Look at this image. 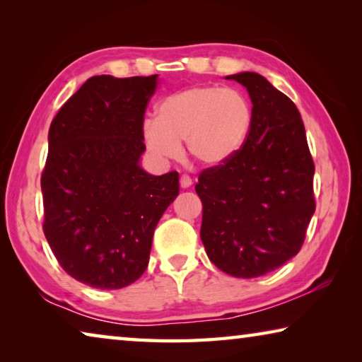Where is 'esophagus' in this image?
<instances>
[{"label": "esophagus", "mask_w": 362, "mask_h": 362, "mask_svg": "<svg viewBox=\"0 0 362 362\" xmlns=\"http://www.w3.org/2000/svg\"><path fill=\"white\" fill-rule=\"evenodd\" d=\"M192 177H189L188 174H183L182 177H180V187L182 188H189L192 187Z\"/></svg>", "instance_id": "34e87169"}]
</instances>
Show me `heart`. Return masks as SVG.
<instances>
[{
	"instance_id": "heart-1",
	"label": "heart",
	"mask_w": 362,
	"mask_h": 362,
	"mask_svg": "<svg viewBox=\"0 0 362 362\" xmlns=\"http://www.w3.org/2000/svg\"><path fill=\"white\" fill-rule=\"evenodd\" d=\"M250 127L252 107L240 90L194 86L159 103L156 121H145L144 140L158 158H175L185 142L196 163L218 166L243 148Z\"/></svg>"
}]
</instances>
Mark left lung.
Here are the masks:
<instances>
[{"label": "left lung", "instance_id": "1", "mask_svg": "<svg viewBox=\"0 0 362 362\" xmlns=\"http://www.w3.org/2000/svg\"><path fill=\"white\" fill-rule=\"evenodd\" d=\"M252 100V127L243 148L199 174L201 240L218 269L236 278L263 276L302 249L316 209L315 163L300 113L259 73L226 76Z\"/></svg>", "mask_w": 362, "mask_h": 362}]
</instances>
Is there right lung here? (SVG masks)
<instances>
[{"instance_id": "right-lung-1", "label": "right lung", "mask_w": 362, "mask_h": 362, "mask_svg": "<svg viewBox=\"0 0 362 362\" xmlns=\"http://www.w3.org/2000/svg\"><path fill=\"white\" fill-rule=\"evenodd\" d=\"M156 78H89L49 127L42 231L60 267L97 289L142 276L153 233L179 194L175 170L150 175L139 166Z\"/></svg>"}]
</instances>
